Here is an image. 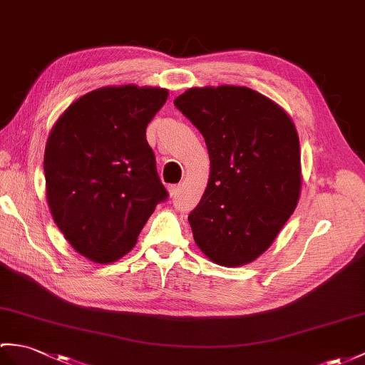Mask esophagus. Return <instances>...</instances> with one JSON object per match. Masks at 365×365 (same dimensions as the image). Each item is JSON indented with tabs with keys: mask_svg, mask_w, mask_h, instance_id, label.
Wrapping results in <instances>:
<instances>
[{
	"mask_svg": "<svg viewBox=\"0 0 365 365\" xmlns=\"http://www.w3.org/2000/svg\"><path fill=\"white\" fill-rule=\"evenodd\" d=\"M168 190H169V194H171V196H175V194L179 192V190H180V185H169Z\"/></svg>",
	"mask_w": 365,
	"mask_h": 365,
	"instance_id": "1",
	"label": "esophagus"
}]
</instances>
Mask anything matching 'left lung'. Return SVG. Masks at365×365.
<instances>
[{
	"mask_svg": "<svg viewBox=\"0 0 365 365\" xmlns=\"http://www.w3.org/2000/svg\"><path fill=\"white\" fill-rule=\"evenodd\" d=\"M174 106L197 127L210 180L188 221L200 250L222 266L264 252L300 196V144L291 118L247 87L190 88Z\"/></svg>",
	"mask_w": 365,
	"mask_h": 365,
	"instance_id": "left-lung-1",
	"label": "left lung"
}]
</instances>
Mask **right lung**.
<instances>
[{"instance_id": "obj_1", "label": "right lung", "mask_w": 365, "mask_h": 365, "mask_svg": "<svg viewBox=\"0 0 365 365\" xmlns=\"http://www.w3.org/2000/svg\"><path fill=\"white\" fill-rule=\"evenodd\" d=\"M166 99L163 88H99L68 107L51 130L43 162L51 215L91 261L121 258L169 197L146 140Z\"/></svg>"}]
</instances>
